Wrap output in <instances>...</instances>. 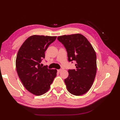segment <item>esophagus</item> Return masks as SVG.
<instances>
[{"mask_svg": "<svg viewBox=\"0 0 120 120\" xmlns=\"http://www.w3.org/2000/svg\"><path fill=\"white\" fill-rule=\"evenodd\" d=\"M61 71H62V69H60V70H57L58 72H60Z\"/></svg>", "mask_w": 120, "mask_h": 120, "instance_id": "obj_1", "label": "esophagus"}]
</instances>
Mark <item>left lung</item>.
<instances>
[{
	"mask_svg": "<svg viewBox=\"0 0 120 120\" xmlns=\"http://www.w3.org/2000/svg\"><path fill=\"white\" fill-rule=\"evenodd\" d=\"M57 40L66 48L68 60L76 62L75 70H68V77L64 79L67 90L75 96L83 95L91 88L96 77L97 56L95 50L81 34L60 36Z\"/></svg>",
	"mask_w": 120,
	"mask_h": 120,
	"instance_id": "1",
	"label": "left lung"
}]
</instances>
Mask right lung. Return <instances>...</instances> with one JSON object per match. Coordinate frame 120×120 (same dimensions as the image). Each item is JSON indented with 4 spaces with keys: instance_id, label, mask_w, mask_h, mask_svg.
<instances>
[{
    "instance_id": "add662e5",
    "label": "right lung",
    "mask_w": 120,
    "mask_h": 120,
    "mask_svg": "<svg viewBox=\"0 0 120 120\" xmlns=\"http://www.w3.org/2000/svg\"><path fill=\"white\" fill-rule=\"evenodd\" d=\"M56 37L34 35L27 38L21 46L16 59L18 75L28 91L41 96L49 90L56 76V69L42 66L45 52Z\"/></svg>"
}]
</instances>
